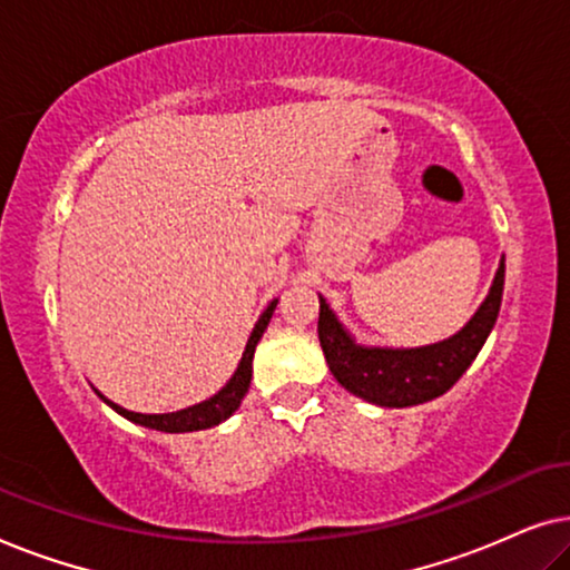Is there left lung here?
<instances>
[{
    "mask_svg": "<svg viewBox=\"0 0 570 570\" xmlns=\"http://www.w3.org/2000/svg\"><path fill=\"white\" fill-rule=\"evenodd\" d=\"M505 262L495 272L485 303L470 324L439 345L389 350L363 347L342 330L330 306H318V342L330 371L347 392L381 407H412L446 394L462 379L493 330L503 298Z\"/></svg>",
    "mask_w": 570,
    "mask_h": 570,
    "instance_id": "1",
    "label": "left lung"
}]
</instances>
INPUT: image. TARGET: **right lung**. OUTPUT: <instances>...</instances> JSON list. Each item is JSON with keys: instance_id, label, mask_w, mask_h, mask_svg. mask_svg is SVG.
Returning <instances> with one entry per match:
<instances>
[{"instance_id": "add662e5", "label": "right lung", "mask_w": 570, "mask_h": 570, "mask_svg": "<svg viewBox=\"0 0 570 570\" xmlns=\"http://www.w3.org/2000/svg\"><path fill=\"white\" fill-rule=\"evenodd\" d=\"M275 306H277V301H272L267 311L262 314L259 322H256L252 337H248V342H246L244 357H240V363H238L236 373H233V379L215 396H209L207 402L194 404V407H186V410H178V412H168V415H139V412H129V410L119 407V404L108 402L104 394H100V400H104L108 407H114L116 412H119V415L131 420V423L153 428V431H163V433L205 431V428H213L217 423H223L225 417H230L233 412L238 410L240 400H244L246 392H248V384H252V361H254L256 342L262 340L264 330H267L269 318H272V314H275Z\"/></svg>"}]
</instances>
